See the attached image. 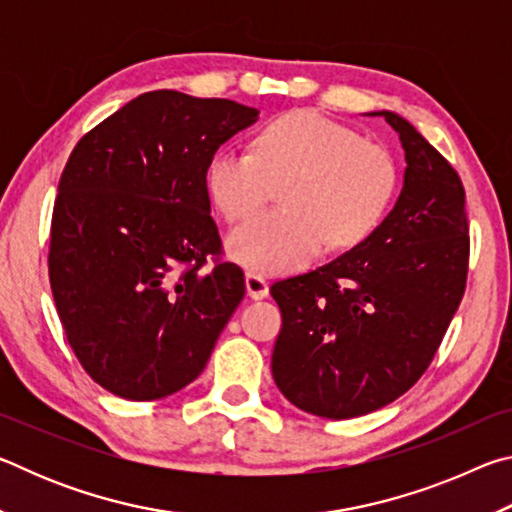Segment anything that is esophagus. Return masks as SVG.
Segmentation results:
<instances>
[{
	"instance_id": "obj_1",
	"label": "esophagus",
	"mask_w": 512,
	"mask_h": 512,
	"mask_svg": "<svg viewBox=\"0 0 512 512\" xmlns=\"http://www.w3.org/2000/svg\"><path fill=\"white\" fill-rule=\"evenodd\" d=\"M246 291L250 298L255 300H262L268 296V282L264 280L262 275L257 273H246Z\"/></svg>"
}]
</instances>
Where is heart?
Returning a JSON list of instances; mask_svg holds the SVG:
<instances>
[{
    "label": "heart",
    "mask_w": 512,
    "mask_h": 512,
    "mask_svg": "<svg viewBox=\"0 0 512 512\" xmlns=\"http://www.w3.org/2000/svg\"><path fill=\"white\" fill-rule=\"evenodd\" d=\"M397 162L384 144L316 110L287 112L255 135L253 153L223 146L207 167V192L228 223L248 221L280 185V203L232 232L230 253L250 271H291L354 248L384 221L397 192Z\"/></svg>",
    "instance_id": "heart-1"
}]
</instances>
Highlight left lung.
Segmentation results:
<instances>
[{
    "label": "left lung",
    "instance_id": "left-lung-1",
    "mask_svg": "<svg viewBox=\"0 0 512 512\" xmlns=\"http://www.w3.org/2000/svg\"><path fill=\"white\" fill-rule=\"evenodd\" d=\"M370 115L404 146L395 207L363 244L271 287L282 311L275 384L298 409L329 420L377 411L422 377L461 305L470 262L456 169L400 115Z\"/></svg>",
    "mask_w": 512,
    "mask_h": 512
}]
</instances>
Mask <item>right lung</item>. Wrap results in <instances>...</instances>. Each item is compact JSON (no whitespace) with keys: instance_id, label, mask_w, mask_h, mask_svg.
<instances>
[{"instance_id":"add662e5","label":"right lung","mask_w":512,"mask_h":512,"mask_svg":"<svg viewBox=\"0 0 512 512\" xmlns=\"http://www.w3.org/2000/svg\"><path fill=\"white\" fill-rule=\"evenodd\" d=\"M257 115L230 99L155 90L69 155L49 282L76 359L112 395L149 402L192 384L244 298V271L219 259L207 167Z\"/></svg>"}]
</instances>
